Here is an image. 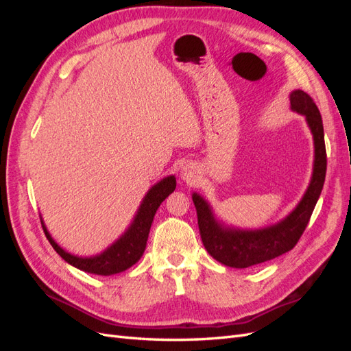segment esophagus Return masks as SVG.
<instances>
[{"mask_svg":"<svg viewBox=\"0 0 351 351\" xmlns=\"http://www.w3.org/2000/svg\"><path fill=\"white\" fill-rule=\"evenodd\" d=\"M196 168L192 165V164H187L182 168V171H180V176H182V180L183 182H186L187 184H192L195 180H196Z\"/></svg>","mask_w":351,"mask_h":351,"instance_id":"esophagus-1","label":"esophagus"}]
</instances>
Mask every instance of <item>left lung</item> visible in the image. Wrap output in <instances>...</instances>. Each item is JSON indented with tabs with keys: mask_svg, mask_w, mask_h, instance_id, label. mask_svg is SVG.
Here are the masks:
<instances>
[{
	"mask_svg": "<svg viewBox=\"0 0 351 351\" xmlns=\"http://www.w3.org/2000/svg\"><path fill=\"white\" fill-rule=\"evenodd\" d=\"M290 108L306 119L313 136L315 158L311 183L289 215L272 226L258 230L236 228L219 221L204 196L196 192L192 195L197 212L202 243L210 256L226 267L249 268L290 252L302 237L316 202L321 196L326 173V151L321 112L309 95L300 89L290 93Z\"/></svg>",
	"mask_w": 351,
	"mask_h": 351,
	"instance_id": "left-lung-1",
	"label": "left lung"
}]
</instances>
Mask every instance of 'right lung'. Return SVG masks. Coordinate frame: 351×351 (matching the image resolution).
I'll list each match as a JSON object with an SVG mask.
<instances>
[{
    "label": "right lung",
    "mask_w": 351,
    "mask_h": 351,
    "mask_svg": "<svg viewBox=\"0 0 351 351\" xmlns=\"http://www.w3.org/2000/svg\"><path fill=\"white\" fill-rule=\"evenodd\" d=\"M176 184L177 182L174 176L164 177L161 182L154 184L145 195L129 228H127L111 246H108L98 254H93V256H77V254H73L62 249L60 244L52 239L44 219L40 217L42 227H44L45 236L51 243V246L54 247V250L67 263L73 265L74 268H77L80 271L108 277V275H114L129 269L142 258L156 210L159 205L174 192Z\"/></svg>",
    "instance_id": "right-lung-1"
}]
</instances>
